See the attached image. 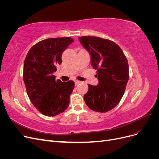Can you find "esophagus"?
Returning a JSON list of instances; mask_svg holds the SVG:
<instances>
[{
    "mask_svg": "<svg viewBox=\"0 0 159 159\" xmlns=\"http://www.w3.org/2000/svg\"><path fill=\"white\" fill-rule=\"evenodd\" d=\"M80 83H81V81H78V80H75V85H77L78 84H80Z\"/></svg>",
    "mask_w": 159,
    "mask_h": 159,
    "instance_id": "obj_1",
    "label": "esophagus"
}]
</instances>
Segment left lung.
<instances>
[{
    "label": "left lung",
    "instance_id": "1",
    "mask_svg": "<svg viewBox=\"0 0 159 159\" xmlns=\"http://www.w3.org/2000/svg\"><path fill=\"white\" fill-rule=\"evenodd\" d=\"M79 40L89 53L99 81L95 86L88 84L85 102L95 111L107 112L117 106L125 90L129 78L127 57L113 41L95 36H81Z\"/></svg>",
    "mask_w": 159,
    "mask_h": 159
}]
</instances>
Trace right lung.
<instances>
[{
	"instance_id": "add662e5",
	"label": "right lung",
	"mask_w": 159,
	"mask_h": 159,
	"mask_svg": "<svg viewBox=\"0 0 159 159\" xmlns=\"http://www.w3.org/2000/svg\"><path fill=\"white\" fill-rule=\"evenodd\" d=\"M74 42L70 37L48 38L34 45L24 63L23 80L30 102L46 116L53 117L68 107L74 82L56 81L53 73L61 63V54Z\"/></svg>"
}]
</instances>
